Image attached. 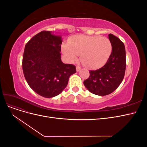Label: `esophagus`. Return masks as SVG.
<instances>
[{"label": "esophagus", "instance_id": "34e87169", "mask_svg": "<svg viewBox=\"0 0 147 147\" xmlns=\"http://www.w3.org/2000/svg\"><path fill=\"white\" fill-rule=\"evenodd\" d=\"M76 70H77V72H79V71L81 70V67H79V66H77L76 67Z\"/></svg>", "mask_w": 147, "mask_h": 147}]
</instances>
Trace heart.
<instances>
[{
  "label": "heart",
  "instance_id": "1",
  "mask_svg": "<svg viewBox=\"0 0 147 147\" xmlns=\"http://www.w3.org/2000/svg\"><path fill=\"white\" fill-rule=\"evenodd\" d=\"M112 44L106 37L78 35L64 43L62 50L69 62H74L80 55L82 63L86 67L103 66L112 53Z\"/></svg>",
  "mask_w": 147,
  "mask_h": 147
}]
</instances>
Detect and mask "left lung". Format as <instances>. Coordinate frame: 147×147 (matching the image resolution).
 Masks as SVG:
<instances>
[{
  "mask_svg": "<svg viewBox=\"0 0 147 147\" xmlns=\"http://www.w3.org/2000/svg\"><path fill=\"white\" fill-rule=\"evenodd\" d=\"M112 51L106 64L96 70H90V77L83 82L89 91L98 96L111 94L119 86L126 70V50L121 40L109 34Z\"/></svg>",
  "mask_w": 147,
  "mask_h": 147,
  "instance_id": "8db88e82",
  "label": "left lung"
}]
</instances>
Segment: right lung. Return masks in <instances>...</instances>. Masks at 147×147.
<instances>
[{
	"instance_id": "1",
	"label": "right lung",
	"mask_w": 147,
	"mask_h": 147,
	"mask_svg": "<svg viewBox=\"0 0 147 147\" xmlns=\"http://www.w3.org/2000/svg\"><path fill=\"white\" fill-rule=\"evenodd\" d=\"M60 35L43 30L26 43L23 57L26 80L32 90L44 97L59 95L76 72L75 66L61 61Z\"/></svg>"
}]
</instances>
